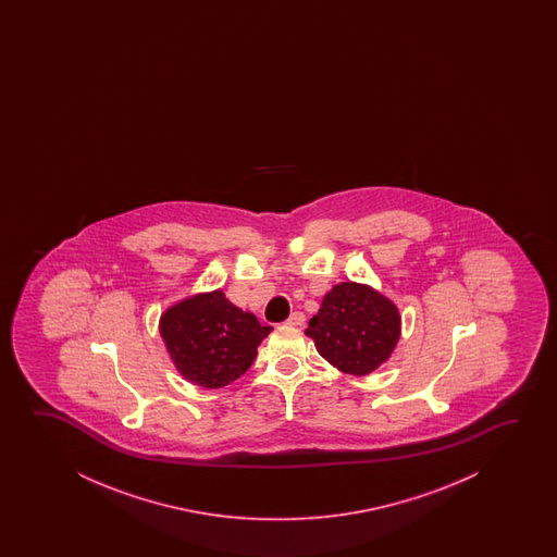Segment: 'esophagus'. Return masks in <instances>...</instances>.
<instances>
[{"mask_svg":"<svg viewBox=\"0 0 557 557\" xmlns=\"http://www.w3.org/2000/svg\"><path fill=\"white\" fill-rule=\"evenodd\" d=\"M305 313L302 312H293L290 313L289 318H287V325H290V327H300V325H305Z\"/></svg>","mask_w":557,"mask_h":557,"instance_id":"34e87169","label":"esophagus"}]
</instances>
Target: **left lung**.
<instances>
[{"label": "left lung", "mask_w": 557, "mask_h": 557, "mask_svg": "<svg viewBox=\"0 0 557 557\" xmlns=\"http://www.w3.org/2000/svg\"><path fill=\"white\" fill-rule=\"evenodd\" d=\"M305 333L331 366L366 376L392 356L401 335V315L397 306L373 287L343 282L323 297Z\"/></svg>", "instance_id": "obj_1"}]
</instances>
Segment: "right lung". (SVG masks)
I'll list each match as a JSON object with an SVG mask.
<instances>
[{
  "instance_id": "obj_1",
  "label": "right lung",
  "mask_w": 557,
  "mask_h": 557,
  "mask_svg": "<svg viewBox=\"0 0 557 557\" xmlns=\"http://www.w3.org/2000/svg\"><path fill=\"white\" fill-rule=\"evenodd\" d=\"M270 331L221 289L178 300L160 318V335L176 371L201 388H222L239 379Z\"/></svg>"
}]
</instances>
